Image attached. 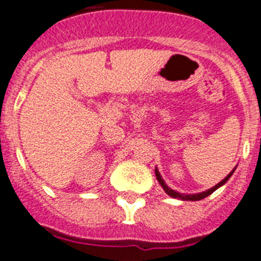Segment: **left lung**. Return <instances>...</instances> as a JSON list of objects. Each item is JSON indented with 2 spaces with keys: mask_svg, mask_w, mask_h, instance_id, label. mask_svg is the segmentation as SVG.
I'll return each instance as SVG.
<instances>
[{
  "mask_svg": "<svg viewBox=\"0 0 261 261\" xmlns=\"http://www.w3.org/2000/svg\"><path fill=\"white\" fill-rule=\"evenodd\" d=\"M233 171H234V170H233ZM233 171H231V173H230V174L227 175L226 178H224V179H222L221 182L218 183V185H216L215 187H212V189H211V190H208V191H204V192H201V194H195V195H180L179 192L173 191V190H171V189H169V187L165 185V182H164L163 178H161V175H160L159 170H157V169H154V173H156L157 179H159L160 185L163 186V189L165 190L166 194L170 195L171 198H178V199H183V200H194V201H195V200H201V199L206 198V196H208V195L212 194V192H215L216 190L218 189V187H221L222 185H224V183H226V180L229 179L230 177H231V174H233Z\"/></svg>",
  "mask_w": 261,
  "mask_h": 261,
  "instance_id": "1",
  "label": "left lung"
}]
</instances>
